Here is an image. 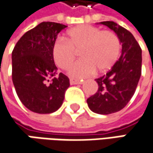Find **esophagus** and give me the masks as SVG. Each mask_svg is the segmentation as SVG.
I'll use <instances>...</instances> for the list:
<instances>
[{
  "label": "esophagus",
  "mask_w": 153,
  "mask_h": 153,
  "mask_svg": "<svg viewBox=\"0 0 153 153\" xmlns=\"http://www.w3.org/2000/svg\"><path fill=\"white\" fill-rule=\"evenodd\" d=\"M70 82H71V85H74V84H82V83L83 82V81H80V80L71 78V79H70Z\"/></svg>",
  "instance_id": "esophagus-1"
}]
</instances>
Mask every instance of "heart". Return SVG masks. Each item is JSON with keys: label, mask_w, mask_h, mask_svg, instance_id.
<instances>
[{"label": "heart", "mask_w": 153, "mask_h": 153, "mask_svg": "<svg viewBox=\"0 0 153 153\" xmlns=\"http://www.w3.org/2000/svg\"><path fill=\"white\" fill-rule=\"evenodd\" d=\"M65 40L58 39L52 47V55L55 64L67 70L79 50L80 60L69 70L71 76L77 78L88 76L97 70L101 73L115 64L120 53V42L114 33L101 31L88 25H80L68 30Z\"/></svg>", "instance_id": "heart-1"}]
</instances>
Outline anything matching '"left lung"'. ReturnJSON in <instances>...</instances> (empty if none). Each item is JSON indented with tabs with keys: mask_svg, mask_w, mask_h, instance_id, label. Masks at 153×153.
Wrapping results in <instances>:
<instances>
[{
	"mask_svg": "<svg viewBox=\"0 0 153 153\" xmlns=\"http://www.w3.org/2000/svg\"><path fill=\"white\" fill-rule=\"evenodd\" d=\"M113 30L122 44L120 58L103 76L95 79L97 92L87 100L92 111L107 115L125 107L134 95L141 75V49L131 33L112 21L99 23Z\"/></svg>",
	"mask_w": 153,
	"mask_h": 153,
	"instance_id": "8db88e82",
	"label": "left lung"
}]
</instances>
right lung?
Returning a JSON list of instances; mask_svg holds the SVG:
<instances>
[{
  "label": "right lung",
  "mask_w": 153,
  "mask_h": 153,
  "mask_svg": "<svg viewBox=\"0 0 153 153\" xmlns=\"http://www.w3.org/2000/svg\"><path fill=\"white\" fill-rule=\"evenodd\" d=\"M66 25L42 22L21 37L12 53V77L23 105L40 114L53 113L59 108L70 80L57 70L52 47Z\"/></svg>",
  "instance_id": "right-lung-1"
}]
</instances>
